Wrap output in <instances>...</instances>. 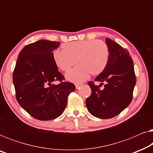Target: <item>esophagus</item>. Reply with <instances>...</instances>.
<instances>
[{"mask_svg": "<svg viewBox=\"0 0 153 153\" xmlns=\"http://www.w3.org/2000/svg\"><path fill=\"white\" fill-rule=\"evenodd\" d=\"M81 85H82V84H81V83H77V84L75 85V87H76V89H78V88H79L81 86Z\"/></svg>", "mask_w": 153, "mask_h": 153, "instance_id": "esophagus-1", "label": "esophagus"}]
</instances>
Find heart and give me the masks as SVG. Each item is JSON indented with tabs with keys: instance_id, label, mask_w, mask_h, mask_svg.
<instances>
[{
	"instance_id": "heart-1",
	"label": "heart",
	"mask_w": 153,
	"mask_h": 153,
	"mask_svg": "<svg viewBox=\"0 0 153 153\" xmlns=\"http://www.w3.org/2000/svg\"><path fill=\"white\" fill-rule=\"evenodd\" d=\"M61 47L62 50H55L52 53L57 68L67 72L75 62L78 64L65 74L67 80L71 82H82L90 74L97 76L107 66L109 50L104 42L97 39L74 41L65 43Z\"/></svg>"
}]
</instances>
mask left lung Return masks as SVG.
I'll return each instance as SVG.
<instances>
[{"mask_svg": "<svg viewBox=\"0 0 153 153\" xmlns=\"http://www.w3.org/2000/svg\"><path fill=\"white\" fill-rule=\"evenodd\" d=\"M109 58L104 72L95 79L103 84L104 88L89 81L92 93L85 101L87 108L93 116L108 119L118 115L129 106L132 100L136 84L133 60L127 49L109 38L106 39Z\"/></svg>", "mask_w": 153, "mask_h": 153, "instance_id": "left-lung-1", "label": "left lung"}]
</instances>
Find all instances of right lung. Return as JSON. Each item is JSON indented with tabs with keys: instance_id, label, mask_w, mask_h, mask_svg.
Masks as SVG:
<instances>
[{
	"instance_id": "add662e5",
	"label": "right lung",
	"mask_w": 153,
	"mask_h": 153,
	"mask_svg": "<svg viewBox=\"0 0 153 153\" xmlns=\"http://www.w3.org/2000/svg\"><path fill=\"white\" fill-rule=\"evenodd\" d=\"M59 45V42L45 39L26 45L19 54L13 72L17 102L39 120L60 116L65 108L69 94L76 89L70 82L52 83L64 79L52 58L53 51Z\"/></svg>"
}]
</instances>
